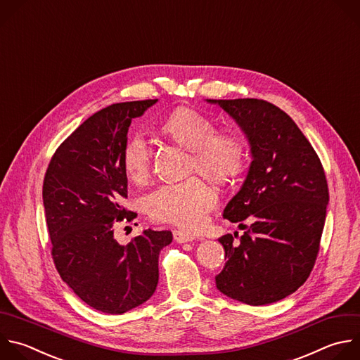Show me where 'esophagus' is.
Returning a JSON list of instances; mask_svg holds the SVG:
<instances>
[{"instance_id": "34e87169", "label": "esophagus", "mask_w": 360, "mask_h": 360, "mask_svg": "<svg viewBox=\"0 0 360 360\" xmlns=\"http://www.w3.org/2000/svg\"><path fill=\"white\" fill-rule=\"evenodd\" d=\"M174 240L176 243H188V242H192L195 240V237L192 234H188V233H184L181 230H174Z\"/></svg>"}]
</instances>
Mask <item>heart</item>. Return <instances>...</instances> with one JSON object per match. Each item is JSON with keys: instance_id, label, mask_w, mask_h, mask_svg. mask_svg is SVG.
Returning <instances> with one entry per match:
<instances>
[{"instance_id": "1", "label": "heart", "mask_w": 360, "mask_h": 360, "mask_svg": "<svg viewBox=\"0 0 360 360\" xmlns=\"http://www.w3.org/2000/svg\"><path fill=\"white\" fill-rule=\"evenodd\" d=\"M158 131L191 151V169L217 184H227L242 175L249 161V143L237 130L217 131L209 114L192 107H178L160 123ZM122 164L130 179L147 178L151 150L147 141L131 136L122 151ZM217 203V192L202 178L192 176L176 184H165L147 195L146 209L153 220L196 230L206 221Z\"/></svg>"}]
</instances>
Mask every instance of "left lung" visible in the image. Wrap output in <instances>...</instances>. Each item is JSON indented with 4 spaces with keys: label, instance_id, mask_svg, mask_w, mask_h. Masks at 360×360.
Listing matches in <instances>:
<instances>
[{
    "label": "left lung",
    "instance_id": "1",
    "mask_svg": "<svg viewBox=\"0 0 360 360\" xmlns=\"http://www.w3.org/2000/svg\"><path fill=\"white\" fill-rule=\"evenodd\" d=\"M207 101L236 120L253 155L242 189L223 212L246 231L219 238L227 262L216 287L249 305L280 301L307 281L318 257L329 200L323 167L292 118L273 103Z\"/></svg>",
    "mask_w": 360,
    "mask_h": 360
}]
</instances>
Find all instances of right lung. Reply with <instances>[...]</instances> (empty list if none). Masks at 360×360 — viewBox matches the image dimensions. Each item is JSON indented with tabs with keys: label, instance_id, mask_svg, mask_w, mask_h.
<instances>
[{
	"label": "right lung",
	"instance_id": "1",
	"mask_svg": "<svg viewBox=\"0 0 360 360\" xmlns=\"http://www.w3.org/2000/svg\"><path fill=\"white\" fill-rule=\"evenodd\" d=\"M155 103H115L94 112L58 147L44 178L55 267L82 301L104 314H124L154 294L160 252L172 242L169 230H144L122 246L112 230L137 216L123 205L122 151L133 118Z\"/></svg>",
	"mask_w": 360,
	"mask_h": 360
}]
</instances>
